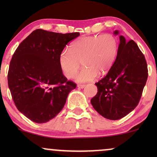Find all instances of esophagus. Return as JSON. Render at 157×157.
Returning <instances> with one entry per match:
<instances>
[{
  "mask_svg": "<svg viewBox=\"0 0 157 157\" xmlns=\"http://www.w3.org/2000/svg\"><path fill=\"white\" fill-rule=\"evenodd\" d=\"M86 86L85 84H78V88H81V89H83Z\"/></svg>",
  "mask_w": 157,
  "mask_h": 157,
  "instance_id": "34e87169",
  "label": "esophagus"
}]
</instances>
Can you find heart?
I'll return each instance as SVG.
<instances>
[{
    "label": "heart",
    "mask_w": 157,
    "mask_h": 157,
    "mask_svg": "<svg viewBox=\"0 0 157 157\" xmlns=\"http://www.w3.org/2000/svg\"><path fill=\"white\" fill-rule=\"evenodd\" d=\"M118 41L112 34L84 36L72 44L69 51L59 56L60 68L66 78H71L80 67L83 68L75 77L77 82L93 81L98 74H104L111 67L118 52Z\"/></svg>",
    "instance_id": "heart-1"
}]
</instances>
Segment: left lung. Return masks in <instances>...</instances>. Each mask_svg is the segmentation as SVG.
Returning <instances> with one entry per match:
<instances>
[{
	"label": "left lung",
	"instance_id": "8db88e82",
	"mask_svg": "<svg viewBox=\"0 0 157 157\" xmlns=\"http://www.w3.org/2000/svg\"><path fill=\"white\" fill-rule=\"evenodd\" d=\"M115 35L119 31L113 32ZM114 63L104 78L96 83V95L91 98L94 109L106 119L118 120L138 105L148 77L145 57L133 40L119 36Z\"/></svg>",
	"mask_w": 157,
	"mask_h": 157
}]
</instances>
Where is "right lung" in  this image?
Returning <instances> with one entry per match:
<instances>
[{
	"label": "right lung",
	"mask_w": 157,
	"mask_h": 157,
	"mask_svg": "<svg viewBox=\"0 0 157 157\" xmlns=\"http://www.w3.org/2000/svg\"><path fill=\"white\" fill-rule=\"evenodd\" d=\"M79 35L36 29L13 55L8 87L18 110L32 121L43 124L56 117L76 89L64 76L59 59L68 43Z\"/></svg>",
	"instance_id": "right-lung-1"
}]
</instances>
